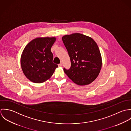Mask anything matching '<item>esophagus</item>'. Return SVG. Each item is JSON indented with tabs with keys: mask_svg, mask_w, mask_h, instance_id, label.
<instances>
[{
	"mask_svg": "<svg viewBox=\"0 0 131 131\" xmlns=\"http://www.w3.org/2000/svg\"><path fill=\"white\" fill-rule=\"evenodd\" d=\"M62 66V63H60L58 64V67H61Z\"/></svg>",
	"mask_w": 131,
	"mask_h": 131,
	"instance_id": "obj_1",
	"label": "esophagus"
}]
</instances>
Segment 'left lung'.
<instances>
[{
    "mask_svg": "<svg viewBox=\"0 0 131 131\" xmlns=\"http://www.w3.org/2000/svg\"><path fill=\"white\" fill-rule=\"evenodd\" d=\"M62 40L71 62L70 69L64 68V72L78 85L91 84L102 67V57L97 43L92 38L78 33L66 35Z\"/></svg>",
    "mask_w": 131,
    "mask_h": 131,
    "instance_id": "left-lung-1",
    "label": "left lung"
}]
</instances>
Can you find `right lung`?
Listing matches in <instances>:
<instances>
[{
	"instance_id": "1",
	"label": "right lung",
	"mask_w": 131,
	"mask_h": 131,
	"mask_svg": "<svg viewBox=\"0 0 131 131\" xmlns=\"http://www.w3.org/2000/svg\"><path fill=\"white\" fill-rule=\"evenodd\" d=\"M56 38L38 37L25 47L20 57V65L26 78L35 83L49 79L58 66L53 62L51 48Z\"/></svg>"
}]
</instances>
